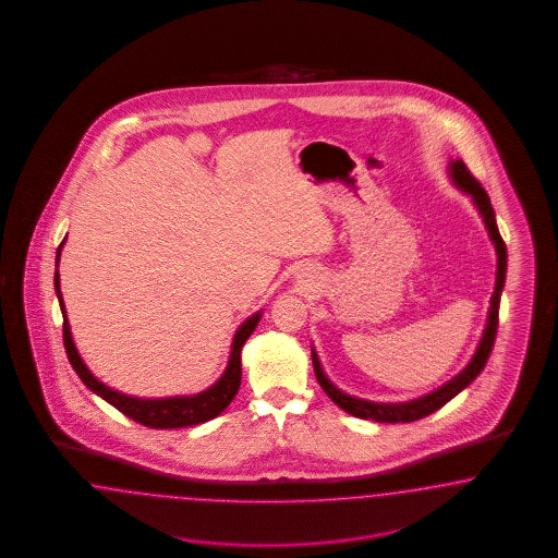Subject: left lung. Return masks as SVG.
I'll return each instance as SVG.
<instances>
[{
    "instance_id": "8db88e82",
    "label": "left lung",
    "mask_w": 558,
    "mask_h": 558,
    "mask_svg": "<svg viewBox=\"0 0 558 558\" xmlns=\"http://www.w3.org/2000/svg\"><path fill=\"white\" fill-rule=\"evenodd\" d=\"M450 175H452V182L454 186L469 194L473 198L474 206L478 210V215L483 217V222L487 227V233H489L490 241L495 245V254H497V274H495V290H493V296H490L489 317H487V325L483 329V338L476 345V352H474L471 362L458 372L457 376L452 380H448L446 385H441L439 389L432 390L427 395H423L420 399H413V401H405V403H372V401H364V399H357L352 397L343 390H339L327 376L322 368V362H319V355L315 352V348L311 350L313 355V368H315V376L322 385V389L327 392V397L339 407L343 409L345 413L360 417V420H372V422L378 423H409L417 422L422 417L432 415L434 411H438L439 407L446 405L450 399H454L460 390L466 389L474 378L483 372L487 360H489L490 350H493V343H495V333H497V325H499V301H501V292L506 287V271H507V250L504 239L499 235V229H497V220H495V210L490 206L489 196L485 192V187L481 186L469 168L464 166V161H450Z\"/></svg>"
}]
</instances>
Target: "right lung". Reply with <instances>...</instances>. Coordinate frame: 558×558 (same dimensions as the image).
<instances>
[{
	"label": "right lung",
	"mask_w": 558,
	"mask_h": 558,
	"mask_svg": "<svg viewBox=\"0 0 558 558\" xmlns=\"http://www.w3.org/2000/svg\"><path fill=\"white\" fill-rule=\"evenodd\" d=\"M65 239H63V243H65ZM63 243L57 250V266H59V259H61ZM59 287H61L59 270H54V292H57V299L61 304V313H63V343H65V352H68L73 371L82 378V383L87 389L96 392L106 403L117 407L120 413H124L129 420L153 427V429L187 427V425H198V423L215 420L235 399L236 390L241 385V348H243L247 338L254 333L257 323L262 319V311H257L255 315H252L247 322H243V325L236 329L235 338L231 343V354H229L227 368L220 374L219 380L213 387H208L198 395H190V397L141 399V397H131V395H124V392L106 387L85 366L84 360H82V355L77 352L73 338H71L65 303H63L61 288Z\"/></svg>",
	"instance_id": "add662e5"
}]
</instances>
